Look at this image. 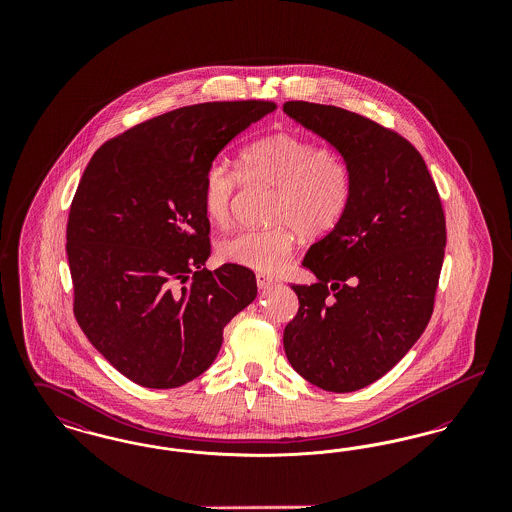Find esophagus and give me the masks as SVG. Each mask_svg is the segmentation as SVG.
Segmentation results:
<instances>
[{
    "instance_id": "obj_1",
    "label": "esophagus",
    "mask_w": 512,
    "mask_h": 512,
    "mask_svg": "<svg viewBox=\"0 0 512 512\" xmlns=\"http://www.w3.org/2000/svg\"><path fill=\"white\" fill-rule=\"evenodd\" d=\"M274 284H276L274 278H270L267 274H257V286H259V290H268V288L274 286Z\"/></svg>"
}]
</instances>
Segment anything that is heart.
Here are the masks:
<instances>
[{
  "mask_svg": "<svg viewBox=\"0 0 512 512\" xmlns=\"http://www.w3.org/2000/svg\"><path fill=\"white\" fill-rule=\"evenodd\" d=\"M247 182L268 184L278 190L272 230H242L219 245L228 263L276 274L286 267L295 245V230L305 238H318L334 230L351 199V174L340 155L318 149L315 142L276 132L253 142L242 153ZM242 172L224 159H215L203 174L201 203L207 219L224 226L232 219Z\"/></svg>",
  "mask_w": 512,
  "mask_h": 512,
  "instance_id": "1",
  "label": "heart"
}]
</instances>
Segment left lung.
<instances>
[{
  "label": "left lung",
  "mask_w": 512,
  "mask_h": 512,
  "mask_svg": "<svg viewBox=\"0 0 512 512\" xmlns=\"http://www.w3.org/2000/svg\"><path fill=\"white\" fill-rule=\"evenodd\" d=\"M284 113L334 147L351 174L340 224L311 245L317 282L292 290L284 330L297 374L349 393L382 378L428 326L445 253V217L422 155L397 132L334 105L286 101Z\"/></svg>",
  "instance_id": "8db88e82"
}]
</instances>
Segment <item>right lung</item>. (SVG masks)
<instances>
[{
    "label": "right lung",
    "mask_w": 512,
    "mask_h": 512,
    "mask_svg": "<svg viewBox=\"0 0 512 512\" xmlns=\"http://www.w3.org/2000/svg\"><path fill=\"white\" fill-rule=\"evenodd\" d=\"M274 109L253 99L182 107L90 159L67 224L74 317L128 380L151 390L188 384L217 359L224 326L257 297L253 270L205 268L211 226L201 182L220 151Z\"/></svg>",
    "instance_id": "right-lung-1"
}]
</instances>
